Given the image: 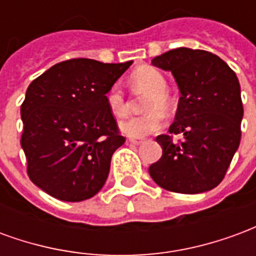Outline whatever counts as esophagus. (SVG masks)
I'll list each match as a JSON object with an SVG mask.
<instances>
[{
    "label": "esophagus",
    "mask_w": 256,
    "mask_h": 256,
    "mask_svg": "<svg viewBox=\"0 0 256 256\" xmlns=\"http://www.w3.org/2000/svg\"><path fill=\"white\" fill-rule=\"evenodd\" d=\"M128 141H130L132 144H136V145H140L144 142V140L142 138H136V137H128Z\"/></svg>",
    "instance_id": "esophagus-1"
}]
</instances>
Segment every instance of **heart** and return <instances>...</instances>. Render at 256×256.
I'll list each match as a JSON object with an SVG mask.
<instances>
[{"mask_svg":"<svg viewBox=\"0 0 256 256\" xmlns=\"http://www.w3.org/2000/svg\"><path fill=\"white\" fill-rule=\"evenodd\" d=\"M132 84L137 90L148 93L144 104V110L148 112L120 123L122 132L132 137H142L159 132L164 124V115L162 111H168L172 106L166 92V78L156 68L144 66L132 74ZM106 102L114 116L123 118L128 114V101L119 84H112L108 89Z\"/></svg>","mask_w":256,"mask_h":256,"instance_id":"1","label":"heart"}]
</instances>
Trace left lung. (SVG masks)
Masks as SVG:
<instances>
[{
	"mask_svg": "<svg viewBox=\"0 0 256 256\" xmlns=\"http://www.w3.org/2000/svg\"><path fill=\"white\" fill-rule=\"evenodd\" d=\"M155 67L170 71L181 93L168 132L160 134L163 155L150 166L152 180L166 190L194 194L220 185L242 138V102L236 74L216 54L178 48L156 56Z\"/></svg>",
	"mask_w": 256,
	"mask_h": 256,
	"instance_id": "8db88e82",
	"label": "left lung"
}]
</instances>
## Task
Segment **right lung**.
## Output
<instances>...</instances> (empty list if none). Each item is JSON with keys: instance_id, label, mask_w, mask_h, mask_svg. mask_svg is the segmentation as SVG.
Segmentation results:
<instances>
[{"instance_id": "right-lung-1", "label": "right lung", "mask_w": 256, "mask_h": 256, "mask_svg": "<svg viewBox=\"0 0 256 256\" xmlns=\"http://www.w3.org/2000/svg\"><path fill=\"white\" fill-rule=\"evenodd\" d=\"M132 62L71 58L34 79L20 108L27 174L44 192L82 202L98 192L124 144L106 94Z\"/></svg>"}]
</instances>
